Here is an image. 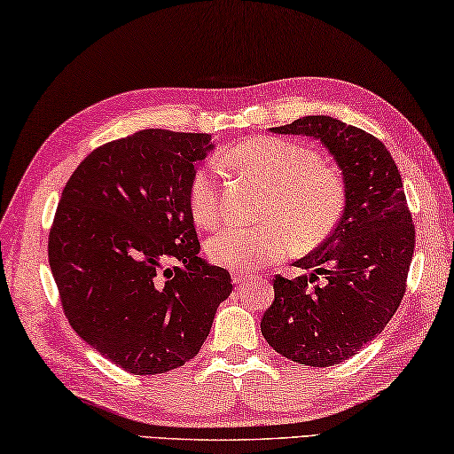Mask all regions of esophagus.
Listing matches in <instances>:
<instances>
[{"instance_id": "34e87169", "label": "esophagus", "mask_w": 454, "mask_h": 454, "mask_svg": "<svg viewBox=\"0 0 454 454\" xmlns=\"http://www.w3.org/2000/svg\"><path fill=\"white\" fill-rule=\"evenodd\" d=\"M233 281L237 286H245V284H249V281H251V276H247V273H241V271H235Z\"/></svg>"}]
</instances>
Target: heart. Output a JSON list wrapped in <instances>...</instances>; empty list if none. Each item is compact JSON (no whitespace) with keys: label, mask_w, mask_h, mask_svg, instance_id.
<instances>
[{"label":"heart","mask_w":454,"mask_h":454,"mask_svg":"<svg viewBox=\"0 0 454 454\" xmlns=\"http://www.w3.org/2000/svg\"><path fill=\"white\" fill-rule=\"evenodd\" d=\"M231 165L270 189L262 207L265 223L227 225L207 241L211 262L227 270L249 271L270 265L294 249L325 239L341 217L346 191L340 173L319 154L294 140L255 137L221 154ZM189 209L199 227L209 229L223 217L221 165L205 160L189 181Z\"/></svg>","instance_id":"b5f03b06"}]
</instances>
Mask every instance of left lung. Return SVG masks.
Returning <instances> with one entry per match:
<instances>
[{"instance_id":"left-lung-1","label":"left lung","mask_w":454,"mask_h":454,"mask_svg":"<svg viewBox=\"0 0 454 454\" xmlns=\"http://www.w3.org/2000/svg\"><path fill=\"white\" fill-rule=\"evenodd\" d=\"M271 130L322 140L344 175L346 205L328 239L295 263L314 273L273 279L262 333L289 360L332 366L358 354L396 314L414 254L412 215L396 162L366 130L332 116Z\"/></svg>"}]
</instances>
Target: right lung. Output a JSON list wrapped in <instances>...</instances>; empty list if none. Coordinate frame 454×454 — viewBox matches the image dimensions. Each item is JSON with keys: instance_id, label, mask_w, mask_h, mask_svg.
Masks as SVG:
<instances>
[{"instance_id": "obj_1", "label": "right lung", "mask_w": 454, "mask_h": 454, "mask_svg": "<svg viewBox=\"0 0 454 454\" xmlns=\"http://www.w3.org/2000/svg\"><path fill=\"white\" fill-rule=\"evenodd\" d=\"M211 148L200 132H135L88 154L58 203L48 262L64 314L130 374L195 358L233 289L227 270L199 257L189 209V181Z\"/></svg>"}]
</instances>
